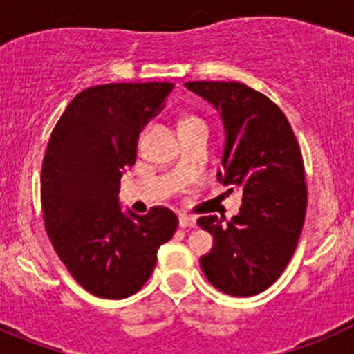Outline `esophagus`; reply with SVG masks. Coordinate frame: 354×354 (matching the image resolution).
I'll list each match as a JSON object with an SVG mask.
<instances>
[{
  "label": "esophagus",
  "instance_id": "esophagus-1",
  "mask_svg": "<svg viewBox=\"0 0 354 354\" xmlns=\"http://www.w3.org/2000/svg\"><path fill=\"white\" fill-rule=\"evenodd\" d=\"M180 227H197V221H195V217L181 216L180 217Z\"/></svg>",
  "mask_w": 354,
  "mask_h": 354
}]
</instances>
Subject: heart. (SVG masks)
I'll return each instance as SVG.
<instances>
[{
  "label": "heart",
  "mask_w": 354,
  "mask_h": 354,
  "mask_svg": "<svg viewBox=\"0 0 354 354\" xmlns=\"http://www.w3.org/2000/svg\"><path fill=\"white\" fill-rule=\"evenodd\" d=\"M192 121H198L197 118H187V120L183 121V123H192Z\"/></svg>",
  "instance_id": "obj_1"
}]
</instances>
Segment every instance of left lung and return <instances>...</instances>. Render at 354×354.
<instances>
[{"label":"left lung","mask_w":354,"mask_h":354,"mask_svg":"<svg viewBox=\"0 0 354 354\" xmlns=\"http://www.w3.org/2000/svg\"><path fill=\"white\" fill-rule=\"evenodd\" d=\"M185 87L221 113L224 187L243 192L231 221H197L214 238L200 257L209 283L231 296H253L277 281L295 253L306 214L301 152L284 113L240 82H187Z\"/></svg>","instance_id":"1"}]
</instances>
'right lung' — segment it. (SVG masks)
Instances as JSON below:
<instances>
[{
	"mask_svg": "<svg viewBox=\"0 0 354 354\" xmlns=\"http://www.w3.org/2000/svg\"><path fill=\"white\" fill-rule=\"evenodd\" d=\"M169 82L106 84L82 91L53 130L42 160L46 231L73 279L99 298L123 299L147 283L178 217L166 207L124 212L120 180L138 137L162 109Z\"/></svg>",
	"mask_w": 354,
	"mask_h": 354,
	"instance_id": "add662e5",
	"label": "right lung"
}]
</instances>
